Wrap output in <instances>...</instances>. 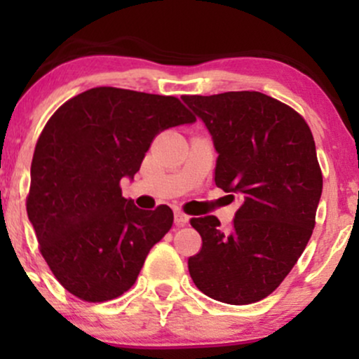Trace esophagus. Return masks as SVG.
<instances>
[{
	"instance_id": "esophagus-1",
	"label": "esophagus",
	"mask_w": 359,
	"mask_h": 359,
	"mask_svg": "<svg viewBox=\"0 0 359 359\" xmlns=\"http://www.w3.org/2000/svg\"><path fill=\"white\" fill-rule=\"evenodd\" d=\"M189 222V216L182 211H175V224L177 226H185Z\"/></svg>"
}]
</instances>
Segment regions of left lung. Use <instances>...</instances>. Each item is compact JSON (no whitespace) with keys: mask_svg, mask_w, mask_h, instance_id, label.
<instances>
[{"mask_svg":"<svg viewBox=\"0 0 359 359\" xmlns=\"http://www.w3.org/2000/svg\"><path fill=\"white\" fill-rule=\"evenodd\" d=\"M182 100L212 135L214 182L241 196L229 231L216 216L192 217L203 248L189 273L214 300L258 302L290 273L316 226L323 172L314 137L297 111L257 90Z\"/></svg>","mask_w":359,"mask_h":359,"instance_id":"8db88e82","label":"left lung"}]
</instances>
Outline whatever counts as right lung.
Returning a JSON list of instances; mask_svg holds the SVG:
<instances>
[{
    "instance_id": "right-lung-1",
    "label": "right lung",
    "mask_w": 359,
    "mask_h": 359,
    "mask_svg": "<svg viewBox=\"0 0 359 359\" xmlns=\"http://www.w3.org/2000/svg\"><path fill=\"white\" fill-rule=\"evenodd\" d=\"M194 121L174 96L118 88L84 90L52 114L36 140L27 212L65 290L106 302L133 287L174 212L138 209L119 182L133 179L160 131Z\"/></svg>"
}]
</instances>
